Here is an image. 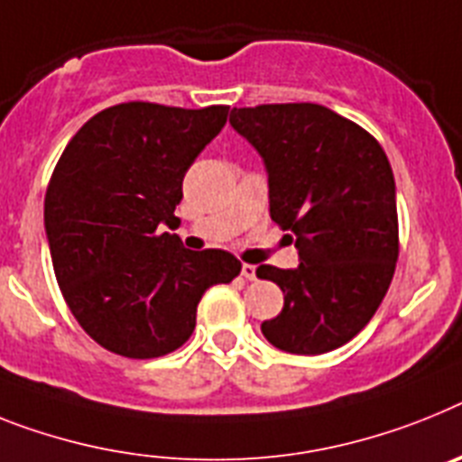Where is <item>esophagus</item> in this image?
<instances>
[{
  "label": "esophagus",
  "instance_id": "esophagus-1",
  "mask_svg": "<svg viewBox=\"0 0 462 462\" xmlns=\"http://www.w3.org/2000/svg\"><path fill=\"white\" fill-rule=\"evenodd\" d=\"M255 274H258V273H255V265H249V263H244V265H242V277L249 279V282H254Z\"/></svg>",
  "mask_w": 462,
  "mask_h": 462
}]
</instances>
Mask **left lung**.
<instances>
[{"label":"left lung","mask_w":462,"mask_h":462,"mask_svg":"<svg viewBox=\"0 0 462 462\" xmlns=\"http://www.w3.org/2000/svg\"><path fill=\"white\" fill-rule=\"evenodd\" d=\"M230 124L265 162L270 216L300 255L255 273L284 291L263 336L291 355L352 340L383 303L399 255L393 166L359 124L317 103L235 107Z\"/></svg>","instance_id":"obj_1"}]
</instances>
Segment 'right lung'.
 I'll list each match as a JSON object with an SVG mask.
<instances>
[{
    "mask_svg": "<svg viewBox=\"0 0 462 462\" xmlns=\"http://www.w3.org/2000/svg\"><path fill=\"white\" fill-rule=\"evenodd\" d=\"M227 112L119 103L93 115L58 159L44 199L53 273L100 347L129 359L178 350L195 331L204 291L242 273L227 251H188L162 232L180 223L173 211L185 171Z\"/></svg>",
    "mask_w": 462,
    "mask_h": 462,
    "instance_id": "add662e5",
    "label": "right lung"
}]
</instances>
